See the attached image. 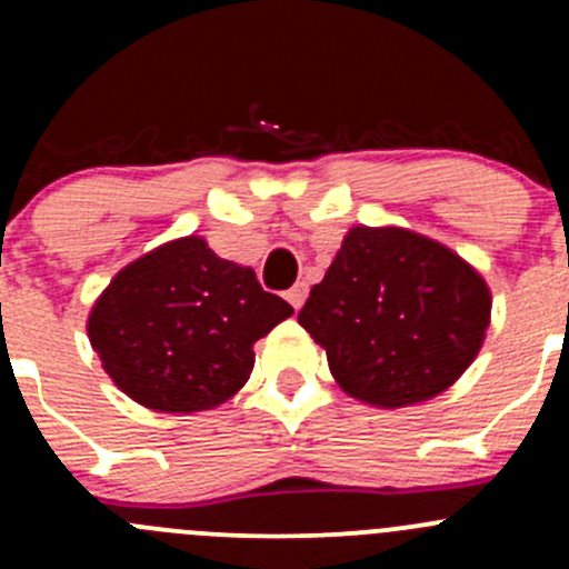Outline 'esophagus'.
Here are the masks:
<instances>
[{
  "label": "esophagus",
  "mask_w": 569,
  "mask_h": 569,
  "mask_svg": "<svg viewBox=\"0 0 569 569\" xmlns=\"http://www.w3.org/2000/svg\"><path fill=\"white\" fill-rule=\"evenodd\" d=\"M306 297H308V286L306 283H295L289 291H286V300L291 302V308H295V311H300L302 302H306Z\"/></svg>",
  "instance_id": "34e87169"
}]
</instances>
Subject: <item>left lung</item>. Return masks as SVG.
<instances>
[{"label": "left lung", "instance_id": "1", "mask_svg": "<svg viewBox=\"0 0 569 569\" xmlns=\"http://www.w3.org/2000/svg\"><path fill=\"white\" fill-rule=\"evenodd\" d=\"M490 289L455 250L405 228L343 237L300 321L366 405L407 407L455 386L490 325Z\"/></svg>", "mask_w": 569, "mask_h": 569}]
</instances>
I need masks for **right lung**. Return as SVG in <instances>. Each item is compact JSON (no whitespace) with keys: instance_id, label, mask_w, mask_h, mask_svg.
<instances>
[{"instance_id":"obj_1","label":"right lung","mask_w":569,"mask_h":569,"mask_svg":"<svg viewBox=\"0 0 569 569\" xmlns=\"http://www.w3.org/2000/svg\"><path fill=\"white\" fill-rule=\"evenodd\" d=\"M291 313L250 267L183 237L114 274L90 311L88 336L126 396L148 410L200 412L250 380L252 343Z\"/></svg>"}]
</instances>
